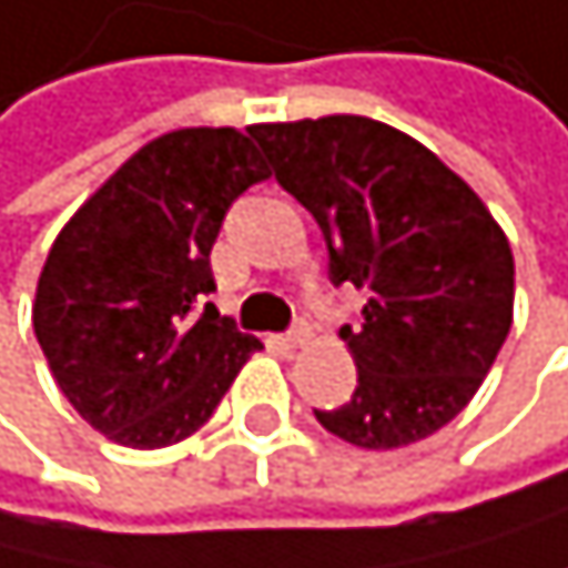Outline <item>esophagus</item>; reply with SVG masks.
I'll return each instance as SVG.
<instances>
[{
	"mask_svg": "<svg viewBox=\"0 0 568 568\" xmlns=\"http://www.w3.org/2000/svg\"><path fill=\"white\" fill-rule=\"evenodd\" d=\"M307 335H311V327H307V324H303V321H300V324L293 327V332H286V335H278V345H282V348H300L303 342H307Z\"/></svg>",
	"mask_w": 568,
	"mask_h": 568,
	"instance_id": "34e87169",
	"label": "esophagus"
}]
</instances>
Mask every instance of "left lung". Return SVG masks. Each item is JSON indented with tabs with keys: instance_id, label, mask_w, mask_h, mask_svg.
<instances>
[{
	"instance_id": "1",
	"label": "left lung",
	"mask_w": 568,
	"mask_h": 568,
	"mask_svg": "<svg viewBox=\"0 0 568 568\" xmlns=\"http://www.w3.org/2000/svg\"><path fill=\"white\" fill-rule=\"evenodd\" d=\"M327 244V278L369 300L342 324L356 390L317 423L408 447L471 402L514 321V254L481 199L426 145L359 114L247 129Z\"/></svg>"
}]
</instances>
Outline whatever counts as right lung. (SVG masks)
<instances>
[{
  "label": "right lung",
  "mask_w": 568,
  "mask_h": 568,
  "mask_svg": "<svg viewBox=\"0 0 568 568\" xmlns=\"http://www.w3.org/2000/svg\"><path fill=\"white\" fill-rule=\"evenodd\" d=\"M265 178L241 132H166L51 244L33 335L72 408L114 444L156 450L191 436L261 348L205 296L230 205Z\"/></svg>",
  "instance_id": "1"
}]
</instances>
